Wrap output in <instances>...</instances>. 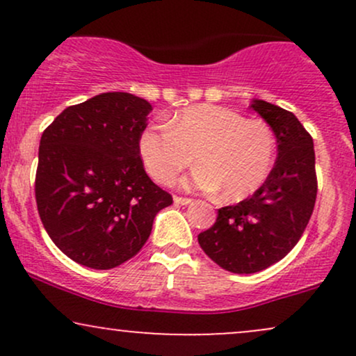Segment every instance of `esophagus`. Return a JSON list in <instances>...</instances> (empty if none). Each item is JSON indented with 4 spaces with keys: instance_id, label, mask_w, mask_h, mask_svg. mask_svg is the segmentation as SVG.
Returning <instances> with one entry per match:
<instances>
[{
    "instance_id": "1",
    "label": "esophagus",
    "mask_w": 356,
    "mask_h": 356,
    "mask_svg": "<svg viewBox=\"0 0 356 356\" xmlns=\"http://www.w3.org/2000/svg\"><path fill=\"white\" fill-rule=\"evenodd\" d=\"M174 202L177 204H181V206H187V204H192L194 201H192V199H189V197H179V195H175L174 197Z\"/></svg>"
}]
</instances>
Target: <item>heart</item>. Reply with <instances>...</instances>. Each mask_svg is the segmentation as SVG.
Wrapping results in <instances>:
<instances>
[{
    "label": "heart",
    "instance_id": "obj_1",
    "mask_svg": "<svg viewBox=\"0 0 356 356\" xmlns=\"http://www.w3.org/2000/svg\"><path fill=\"white\" fill-rule=\"evenodd\" d=\"M142 161L157 182L172 184L191 154L197 167L184 179L187 189L220 191L224 201H243L268 177L275 159V134L266 122L236 110L199 104L179 110L169 129L150 127L138 142Z\"/></svg>",
    "mask_w": 356,
    "mask_h": 356
}]
</instances>
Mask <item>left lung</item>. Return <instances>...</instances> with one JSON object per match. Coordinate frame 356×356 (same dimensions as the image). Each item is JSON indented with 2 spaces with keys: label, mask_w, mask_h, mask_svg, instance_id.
<instances>
[{
  "label": "left lung",
  "mask_w": 356,
  "mask_h": 356,
  "mask_svg": "<svg viewBox=\"0 0 356 356\" xmlns=\"http://www.w3.org/2000/svg\"><path fill=\"white\" fill-rule=\"evenodd\" d=\"M251 108L275 132V167L251 197L220 207L214 226L197 236L216 264L238 275L263 271L296 246L318 192L313 138L295 113L257 99Z\"/></svg>",
  "instance_id": "obj_1"
}]
</instances>
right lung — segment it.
I'll return each instance as SVG.
<instances>
[{
	"instance_id": "1",
	"label": "right lung",
	"mask_w": 356,
	"mask_h": 356,
	"mask_svg": "<svg viewBox=\"0 0 356 356\" xmlns=\"http://www.w3.org/2000/svg\"><path fill=\"white\" fill-rule=\"evenodd\" d=\"M152 110L125 92L65 108L44 129L35 195L56 248L81 266L112 269L140 251L172 195L150 181L138 142Z\"/></svg>"
}]
</instances>
